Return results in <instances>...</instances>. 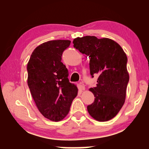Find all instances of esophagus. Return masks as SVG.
I'll list each match as a JSON object with an SVG mask.
<instances>
[{
  "label": "esophagus",
  "mask_w": 149,
  "mask_h": 149,
  "mask_svg": "<svg viewBox=\"0 0 149 149\" xmlns=\"http://www.w3.org/2000/svg\"><path fill=\"white\" fill-rule=\"evenodd\" d=\"M79 85H80V87H81V88L82 90H85V85L84 84V83L80 82L79 83Z\"/></svg>",
  "instance_id": "obj_1"
}]
</instances>
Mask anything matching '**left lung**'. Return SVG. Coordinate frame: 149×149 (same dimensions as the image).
Here are the masks:
<instances>
[{
  "instance_id": "1",
  "label": "left lung",
  "mask_w": 149,
  "mask_h": 149,
  "mask_svg": "<svg viewBox=\"0 0 149 149\" xmlns=\"http://www.w3.org/2000/svg\"><path fill=\"white\" fill-rule=\"evenodd\" d=\"M74 47L90 58V74L98 75L97 86L90 88L94 102L87 106L91 116L99 122L114 118L125 102L130 79L127 58L120 45L108 38L95 36L77 37Z\"/></svg>"
}]
</instances>
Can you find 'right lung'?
Returning <instances> with one entry per match:
<instances>
[{"mask_svg":"<svg viewBox=\"0 0 149 149\" xmlns=\"http://www.w3.org/2000/svg\"><path fill=\"white\" fill-rule=\"evenodd\" d=\"M69 40L43 42L34 49L27 65V85L35 104L45 118L59 122L68 114L78 89L70 83L61 62Z\"/></svg>","mask_w":149,"mask_h":149,"instance_id":"1","label":"right lung"}]
</instances>
